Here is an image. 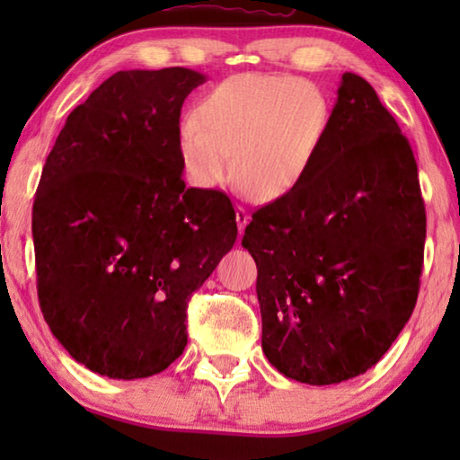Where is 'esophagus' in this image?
Masks as SVG:
<instances>
[{
  "mask_svg": "<svg viewBox=\"0 0 460 460\" xmlns=\"http://www.w3.org/2000/svg\"><path fill=\"white\" fill-rule=\"evenodd\" d=\"M235 219H237V227H239V233H243V229H245V225L249 223V215H247V211L241 205H237V208H235Z\"/></svg>",
  "mask_w": 460,
  "mask_h": 460,
  "instance_id": "esophagus-1",
  "label": "esophagus"
}]
</instances>
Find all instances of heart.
Wrapping results in <instances>:
<instances>
[{"label": "heart", "instance_id": "1", "mask_svg": "<svg viewBox=\"0 0 460 460\" xmlns=\"http://www.w3.org/2000/svg\"><path fill=\"white\" fill-rule=\"evenodd\" d=\"M199 118L178 126V158L189 182L217 190L233 174L258 200L298 189L321 154L331 105L316 84L290 75L245 73L200 99Z\"/></svg>", "mask_w": 460, "mask_h": 460}]
</instances>
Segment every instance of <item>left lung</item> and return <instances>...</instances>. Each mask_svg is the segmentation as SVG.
Segmentation results:
<instances>
[{
	"label": "left lung",
	"instance_id": "obj_1",
	"mask_svg": "<svg viewBox=\"0 0 460 460\" xmlns=\"http://www.w3.org/2000/svg\"><path fill=\"white\" fill-rule=\"evenodd\" d=\"M424 239L414 152L376 89L345 73L313 172L241 239L268 361L308 385L373 367L416 306Z\"/></svg>",
	"mask_w": 460,
	"mask_h": 460
}]
</instances>
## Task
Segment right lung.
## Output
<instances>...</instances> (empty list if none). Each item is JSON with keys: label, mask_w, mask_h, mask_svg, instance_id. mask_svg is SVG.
<instances>
[{"label": "right lung", "mask_w": 460, "mask_h": 460, "mask_svg": "<svg viewBox=\"0 0 460 460\" xmlns=\"http://www.w3.org/2000/svg\"><path fill=\"white\" fill-rule=\"evenodd\" d=\"M190 68L119 71L68 115L32 208L38 300L75 361L111 379L164 371L186 306L237 239L221 190L186 189L181 109Z\"/></svg>", "instance_id": "right-lung-1"}]
</instances>
